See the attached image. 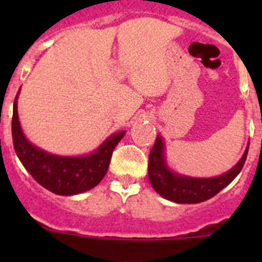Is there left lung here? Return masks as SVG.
<instances>
[{"instance_id":"left-lung-1","label":"left lung","mask_w":262,"mask_h":262,"mask_svg":"<svg viewBox=\"0 0 262 262\" xmlns=\"http://www.w3.org/2000/svg\"><path fill=\"white\" fill-rule=\"evenodd\" d=\"M248 148L245 149L244 155L239 160L232 169L222 176L212 178H196L187 177V176L173 173L168 168L164 155L163 139L157 136L156 142L149 154V161H148V177L152 187L164 196L165 200L172 201L176 203H200L207 201L216 195L221 190H223L227 185L235 180V177L240 173L244 166Z\"/></svg>"}]
</instances>
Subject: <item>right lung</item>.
I'll use <instances>...</instances> for the list:
<instances>
[{
	"mask_svg": "<svg viewBox=\"0 0 262 262\" xmlns=\"http://www.w3.org/2000/svg\"><path fill=\"white\" fill-rule=\"evenodd\" d=\"M17 99L18 94L14 99L11 119L14 149L34 180L57 195H75L97 186L105 177L111 155L124 136V131L108 136L98 149L88 156H57L48 154L31 144L23 134L18 119Z\"/></svg>",
	"mask_w": 262,
	"mask_h": 262,
	"instance_id": "right-lung-1",
	"label": "right lung"
}]
</instances>
